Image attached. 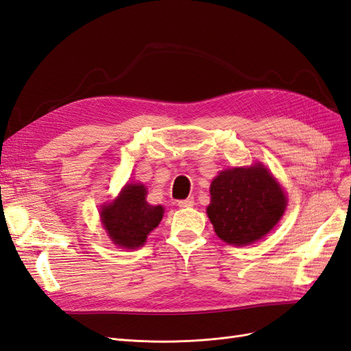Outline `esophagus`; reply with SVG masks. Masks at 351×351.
Listing matches in <instances>:
<instances>
[{"label":"esophagus","mask_w":351,"mask_h":351,"mask_svg":"<svg viewBox=\"0 0 351 351\" xmlns=\"http://www.w3.org/2000/svg\"><path fill=\"white\" fill-rule=\"evenodd\" d=\"M177 205L180 208H192L195 205V200H193V197H187V199H183V200H178Z\"/></svg>","instance_id":"1"}]
</instances>
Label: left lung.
Listing matches in <instances>:
<instances>
[{
	"mask_svg": "<svg viewBox=\"0 0 351 351\" xmlns=\"http://www.w3.org/2000/svg\"><path fill=\"white\" fill-rule=\"evenodd\" d=\"M287 199L262 165L219 173L210 184L206 209L217 236L228 244H250L269 232L282 217Z\"/></svg>",
	"mask_w": 351,
	"mask_h": 351,
	"instance_id": "8db88e82",
	"label": "left lung"
}]
</instances>
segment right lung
Returning a JSON list of instances; mask_svg holds the SVG:
<instances>
[{
  "instance_id": "add662e5",
  "label": "right lung",
  "mask_w": 351,
  "mask_h": 351,
  "mask_svg": "<svg viewBox=\"0 0 351 351\" xmlns=\"http://www.w3.org/2000/svg\"><path fill=\"white\" fill-rule=\"evenodd\" d=\"M164 208L146 202L143 184H127L119 199L104 206L101 217L111 240L121 247L134 249L146 241L149 232L162 219Z\"/></svg>"
}]
</instances>
